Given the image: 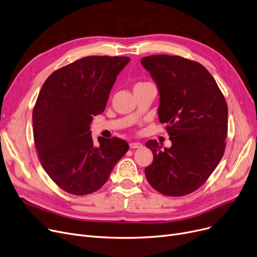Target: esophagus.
<instances>
[{"instance_id":"esophagus-1","label":"esophagus","mask_w":257,"mask_h":257,"mask_svg":"<svg viewBox=\"0 0 257 257\" xmlns=\"http://www.w3.org/2000/svg\"><path fill=\"white\" fill-rule=\"evenodd\" d=\"M129 146L131 149H139V148L143 147V144L139 143V142H135V143H130Z\"/></svg>"}]
</instances>
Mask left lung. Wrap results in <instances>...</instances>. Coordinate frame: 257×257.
<instances>
[{"label":"left lung","instance_id":"obj_1","mask_svg":"<svg viewBox=\"0 0 257 257\" xmlns=\"http://www.w3.org/2000/svg\"><path fill=\"white\" fill-rule=\"evenodd\" d=\"M160 93L159 118L166 122L170 148L148 141L154 159L145 169L156 191L183 196L195 191L214 171L224 155L228 107L213 76L199 63L177 55L145 57Z\"/></svg>","mask_w":257,"mask_h":257}]
</instances>
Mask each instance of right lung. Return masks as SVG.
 <instances>
[{"mask_svg":"<svg viewBox=\"0 0 257 257\" xmlns=\"http://www.w3.org/2000/svg\"><path fill=\"white\" fill-rule=\"evenodd\" d=\"M128 57H87L54 71L43 84L32 112L33 138L41 165L64 191L86 195L98 190L128 144L99 137L90 124L106 108Z\"/></svg>","mask_w":257,"mask_h":257,"instance_id":"1","label":"right lung"}]
</instances>
